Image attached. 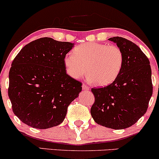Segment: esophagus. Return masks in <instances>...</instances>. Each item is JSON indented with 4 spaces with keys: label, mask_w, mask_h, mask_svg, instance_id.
Listing matches in <instances>:
<instances>
[{
    "label": "esophagus",
    "mask_w": 159,
    "mask_h": 159,
    "mask_svg": "<svg viewBox=\"0 0 159 159\" xmlns=\"http://www.w3.org/2000/svg\"><path fill=\"white\" fill-rule=\"evenodd\" d=\"M82 88H83L84 90H90V87L86 84L82 85Z\"/></svg>",
    "instance_id": "obj_1"
}]
</instances>
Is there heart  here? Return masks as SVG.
I'll return each mask as SVG.
<instances>
[{
  "mask_svg": "<svg viewBox=\"0 0 159 159\" xmlns=\"http://www.w3.org/2000/svg\"><path fill=\"white\" fill-rule=\"evenodd\" d=\"M64 66L67 74L78 79L88 72L87 78L94 84L105 87L116 81L124 63L121 48L114 45L87 43L78 45L74 54L65 56Z\"/></svg>",
  "mask_w": 159,
  "mask_h": 159,
  "instance_id": "b5f03b06",
  "label": "heart"
}]
</instances>
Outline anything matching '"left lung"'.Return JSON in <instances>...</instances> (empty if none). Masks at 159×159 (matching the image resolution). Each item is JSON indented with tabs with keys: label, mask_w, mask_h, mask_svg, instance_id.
Masks as SVG:
<instances>
[{
	"label": "left lung",
	"mask_w": 159,
	"mask_h": 159,
	"mask_svg": "<svg viewBox=\"0 0 159 159\" xmlns=\"http://www.w3.org/2000/svg\"><path fill=\"white\" fill-rule=\"evenodd\" d=\"M124 54L116 81L102 88H92L95 102L90 109L94 121L113 129L132 126L147 112L152 95L149 61L140 48L125 38L111 37Z\"/></svg>",
	"instance_id": "obj_1"
}]
</instances>
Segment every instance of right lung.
<instances>
[{
	"mask_svg": "<svg viewBox=\"0 0 159 159\" xmlns=\"http://www.w3.org/2000/svg\"><path fill=\"white\" fill-rule=\"evenodd\" d=\"M74 43L40 38L25 45L9 72L8 96L13 113L26 125L45 129L60 125L82 90L66 72L65 56Z\"/></svg>",
	"mask_w": 159,
	"mask_h": 159,
	"instance_id": "add662e5",
	"label": "right lung"
}]
</instances>
